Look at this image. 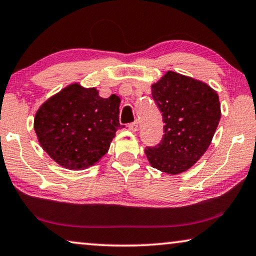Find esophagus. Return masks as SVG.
Listing matches in <instances>:
<instances>
[{
	"label": "esophagus",
	"mask_w": 256,
	"mask_h": 256,
	"mask_svg": "<svg viewBox=\"0 0 256 256\" xmlns=\"http://www.w3.org/2000/svg\"><path fill=\"white\" fill-rule=\"evenodd\" d=\"M128 130L130 131H132V132H136L138 130V122H131V124H128Z\"/></svg>",
	"instance_id": "esophagus-1"
}]
</instances>
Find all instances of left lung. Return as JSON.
<instances>
[{"label":"left lung","mask_w":256,"mask_h":256,"mask_svg":"<svg viewBox=\"0 0 256 256\" xmlns=\"http://www.w3.org/2000/svg\"><path fill=\"white\" fill-rule=\"evenodd\" d=\"M151 90L165 125L162 142L146 148V156L152 168L179 174L210 145L221 117L219 96L204 82L174 71H168Z\"/></svg>","instance_id":"1"}]
</instances>
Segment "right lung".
<instances>
[{"label":"right lung","instance_id":"obj_1","mask_svg":"<svg viewBox=\"0 0 256 256\" xmlns=\"http://www.w3.org/2000/svg\"><path fill=\"white\" fill-rule=\"evenodd\" d=\"M120 98H102L96 88L68 85L40 105L34 119L40 145L68 170L94 166L110 148L119 124Z\"/></svg>","mask_w":256,"mask_h":256}]
</instances>
